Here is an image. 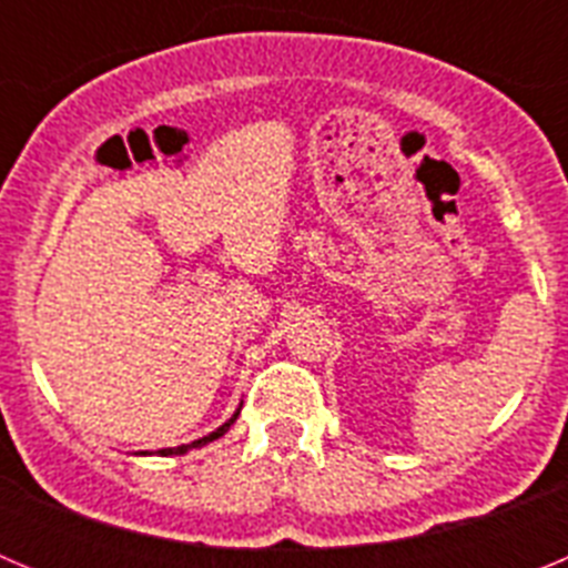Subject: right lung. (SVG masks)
Wrapping results in <instances>:
<instances>
[{
    "mask_svg": "<svg viewBox=\"0 0 568 568\" xmlns=\"http://www.w3.org/2000/svg\"><path fill=\"white\" fill-rule=\"evenodd\" d=\"M239 413H241V406H239V409H235V413H233V418H230V420H224V424L219 426V429H215V433L204 435V438L193 440V444H182V446H170V449H159V453H155V455H162V458H170V455H187L190 449H202V446L213 444V440H219V438H222V435L227 433L230 426L235 424V418H239ZM135 455H148V453H135Z\"/></svg>",
    "mask_w": 568,
    "mask_h": 568,
    "instance_id": "right-lung-1",
    "label": "right lung"
}]
</instances>
